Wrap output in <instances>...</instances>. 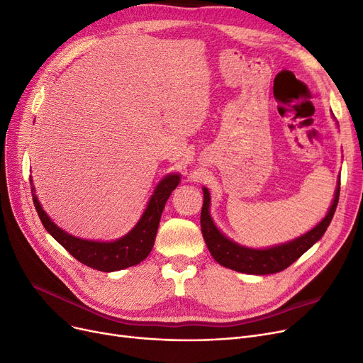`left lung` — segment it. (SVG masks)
<instances>
[{
    "label": "left lung",
    "mask_w": 363,
    "mask_h": 363,
    "mask_svg": "<svg viewBox=\"0 0 363 363\" xmlns=\"http://www.w3.org/2000/svg\"><path fill=\"white\" fill-rule=\"evenodd\" d=\"M203 206L200 212V225H202L203 239L212 257L216 259L221 266L229 269L252 274V275H267L277 274L287 269V267L296 262L305 251L310 250L317 240L325 235L328 227L333 218V213L337 211L340 200V184L335 191V199L328 216L320 221L313 230L305 233L303 236L291 240L289 244H283L266 250H252L242 245H238L227 239L213 224L209 217V191L203 189Z\"/></svg>",
    "instance_id": "obj_1"
}]
</instances>
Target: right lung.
I'll list each match as a JSON object with an SVG mask.
<instances>
[{
  "label": "right lung",
  "mask_w": 363,
  "mask_h": 363,
  "mask_svg": "<svg viewBox=\"0 0 363 363\" xmlns=\"http://www.w3.org/2000/svg\"><path fill=\"white\" fill-rule=\"evenodd\" d=\"M178 184L179 174H169V177L161 181L157 185V189L139 223L134 225V229L128 235L118 240H113V242H96V240L79 239L65 233L46 216L42 206H40L35 194H33V200L45 229L76 260L86 264L88 267H92V269L101 272H113L138 264L147 257V254L151 252L154 247L161 213H163L167 199L170 197L172 191L177 189Z\"/></svg>",
  "instance_id": "right-lung-1"
}]
</instances>
